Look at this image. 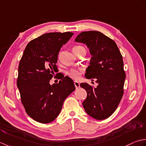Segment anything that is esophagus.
<instances>
[{
    "label": "esophagus",
    "instance_id": "esophagus-1",
    "mask_svg": "<svg viewBox=\"0 0 146 146\" xmlns=\"http://www.w3.org/2000/svg\"><path fill=\"white\" fill-rule=\"evenodd\" d=\"M74 85H75V86H76V89L79 88L80 87V84H79V82H77V81H74Z\"/></svg>",
    "mask_w": 146,
    "mask_h": 146
}]
</instances>
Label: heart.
Listing matches in <instances>:
<instances>
[{"label": "heart", "mask_w": 146, "mask_h": 146, "mask_svg": "<svg viewBox=\"0 0 146 146\" xmlns=\"http://www.w3.org/2000/svg\"><path fill=\"white\" fill-rule=\"evenodd\" d=\"M81 48H84L82 46H76L74 47L73 50H79V49H81ZM82 69L81 70H79V69H72L70 70V71L68 72V75H69L71 78H72L74 79H78L79 77H80V75H81V73H80V71H81Z\"/></svg>", "instance_id": "1"}]
</instances>
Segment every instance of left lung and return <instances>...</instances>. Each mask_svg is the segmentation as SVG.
Masks as SVG:
<instances>
[{
  "label": "left lung",
  "mask_w": 146,
  "mask_h": 146,
  "mask_svg": "<svg viewBox=\"0 0 146 146\" xmlns=\"http://www.w3.org/2000/svg\"><path fill=\"white\" fill-rule=\"evenodd\" d=\"M75 41L89 48L92 57L85 77L98 83L96 88L80 84L87 92L83 107L91 117L104 120L113 113L123 96L125 73L122 56L115 41L100 31L82 32Z\"/></svg>",
  "instance_id": "8db88e82"
}]
</instances>
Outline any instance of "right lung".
I'll return each mask as SVG.
<instances>
[{
	"instance_id": "1",
	"label": "right lung",
	"mask_w": 146,
	"mask_h": 146,
	"mask_svg": "<svg viewBox=\"0 0 146 146\" xmlns=\"http://www.w3.org/2000/svg\"><path fill=\"white\" fill-rule=\"evenodd\" d=\"M73 33H48L31 40L24 51L18 67L17 86L27 114L38 122L48 123L60 114L64 100L76 90L65 76L57 84H50L56 72L61 47Z\"/></svg>"
}]
</instances>
